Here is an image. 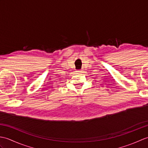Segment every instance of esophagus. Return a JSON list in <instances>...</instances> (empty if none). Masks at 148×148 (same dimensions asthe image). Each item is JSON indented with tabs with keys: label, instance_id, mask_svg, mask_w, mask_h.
Listing matches in <instances>:
<instances>
[{
	"label": "esophagus",
	"instance_id": "obj_1",
	"mask_svg": "<svg viewBox=\"0 0 148 148\" xmlns=\"http://www.w3.org/2000/svg\"><path fill=\"white\" fill-rule=\"evenodd\" d=\"M83 72L82 71H79H79H76V73H77V74H82V73H83Z\"/></svg>",
	"mask_w": 148,
	"mask_h": 148
}]
</instances>
